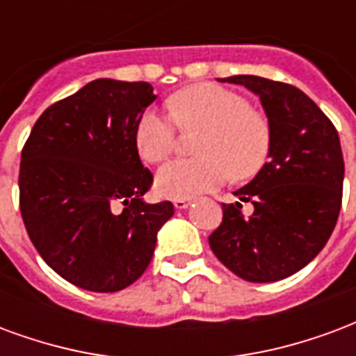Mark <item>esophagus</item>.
Listing matches in <instances>:
<instances>
[{
	"mask_svg": "<svg viewBox=\"0 0 356 356\" xmlns=\"http://www.w3.org/2000/svg\"><path fill=\"white\" fill-rule=\"evenodd\" d=\"M189 207L188 199H175V209L176 210H184Z\"/></svg>",
	"mask_w": 356,
	"mask_h": 356,
	"instance_id": "obj_1",
	"label": "esophagus"
}]
</instances>
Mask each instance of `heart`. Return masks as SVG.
I'll return each instance as SVG.
<instances>
[{
	"mask_svg": "<svg viewBox=\"0 0 356 356\" xmlns=\"http://www.w3.org/2000/svg\"><path fill=\"white\" fill-rule=\"evenodd\" d=\"M168 106L172 115L147 108L134 124V146L146 163H163L175 152L176 124L203 132L195 142L199 157L172 161L157 172L155 186L163 197H195L220 188L229 176L246 180L266 165L271 127L243 95L203 83L176 92Z\"/></svg>",
	"mask_w": 356,
	"mask_h": 356,
	"instance_id": "obj_1",
	"label": "heart"
}]
</instances>
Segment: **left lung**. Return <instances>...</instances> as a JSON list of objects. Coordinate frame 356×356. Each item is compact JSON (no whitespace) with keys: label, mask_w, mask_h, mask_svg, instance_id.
Here are the masks:
<instances>
[{"label":"left lung","mask_w":356,"mask_h":356,"mask_svg":"<svg viewBox=\"0 0 356 356\" xmlns=\"http://www.w3.org/2000/svg\"><path fill=\"white\" fill-rule=\"evenodd\" d=\"M260 96L271 127L269 161L245 188L240 203L222 204L224 218L209 245L229 271L250 282H275L307 266L328 243L341 209L343 155L336 127L309 96L258 75H233Z\"/></svg>","instance_id":"obj_1"}]
</instances>
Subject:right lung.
<instances>
[{"label": "right lung", "instance_id": "obj_1", "mask_svg": "<svg viewBox=\"0 0 356 356\" xmlns=\"http://www.w3.org/2000/svg\"><path fill=\"white\" fill-rule=\"evenodd\" d=\"M146 81L95 79L49 106L20 157V214L45 264L90 292H118L142 277L170 201L142 195L153 176L134 124L155 100Z\"/></svg>", "mask_w": 356, "mask_h": 356}]
</instances>
